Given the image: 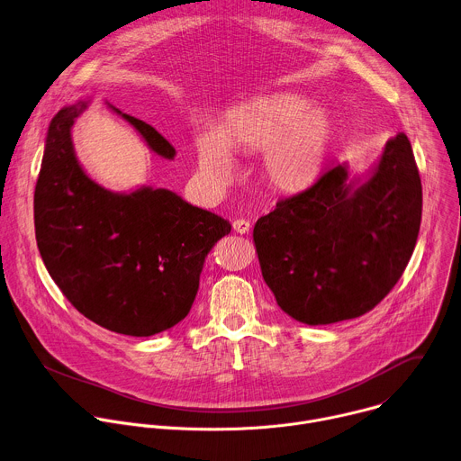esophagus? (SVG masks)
<instances>
[{
	"mask_svg": "<svg viewBox=\"0 0 461 461\" xmlns=\"http://www.w3.org/2000/svg\"><path fill=\"white\" fill-rule=\"evenodd\" d=\"M232 227H234V230H236V232H240V234H247V232L250 230V223H249L247 220H243V218L234 220Z\"/></svg>",
	"mask_w": 461,
	"mask_h": 461,
	"instance_id": "34e87169",
	"label": "esophagus"
}]
</instances>
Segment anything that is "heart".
Segmentation results:
<instances>
[{
    "label": "heart",
    "instance_id": "b5f03b06",
    "mask_svg": "<svg viewBox=\"0 0 461 461\" xmlns=\"http://www.w3.org/2000/svg\"><path fill=\"white\" fill-rule=\"evenodd\" d=\"M334 125L327 113L291 92L254 98L232 109L218 127V138L205 134L198 143L200 168L214 181L232 174L230 152H259L265 179L274 189L296 193L320 177Z\"/></svg>",
    "mask_w": 461,
    "mask_h": 461
}]
</instances>
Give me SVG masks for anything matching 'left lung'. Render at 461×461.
Segmentation results:
<instances>
[{"instance_id": "1", "label": "left lung", "mask_w": 461, "mask_h": 461, "mask_svg": "<svg viewBox=\"0 0 461 461\" xmlns=\"http://www.w3.org/2000/svg\"><path fill=\"white\" fill-rule=\"evenodd\" d=\"M421 179L405 134L348 179L347 163L276 203L254 225L263 280L280 309L307 325L373 311L398 284L416 247Z\"/></svg>"}]
</instances>
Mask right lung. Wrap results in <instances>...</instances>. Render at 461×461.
I'll list each match as a JSON object with an SVG mask.
<instances>
[{
  "instance_id": "1",
  "label": "right lung",
  "mask_w": 461,
  "mask_h": 461,
  "mask_svg": "<svg viewBox=\"0 0 461 461\" xmlns=\"http://www.w3.org/2000/svg\"><path fill=\"white\" fill-rule=\"evenodd\" d=\"M88 104L63 107L49 125L34 191L38 249L85 318L118 334L152 336L189 314L205 258L230 223L167 189L113 193L88 177L72 145V125ZM109 107L156 154L174 159L154 127Z\"/></svg>"
}]
</instances>
